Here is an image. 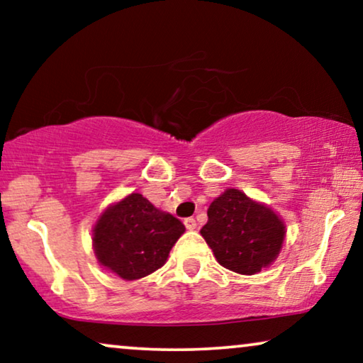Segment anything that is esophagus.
Instances as JSON below:
<instances>
[{
    "mask_svg": "<svg viewBox=\"0 0 363 363\" xmlns=\"http://www.w3.org/2000/svg\"><path fill=\"white\" fill-rule=\"evenodd\" d=\"M185 226H186V230H190V231H193V230H196V220L195 218H186L185 221Z\"/></svg>",
    "mask_w": 363,
    "mask_h": 363,
    "instance_id": "34e87169",
    "label": "esophagus"
}]
</instances>
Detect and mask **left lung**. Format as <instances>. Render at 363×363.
<instances>
[{"label":"left lung","instance_id":"left-lung-1","mask_svg":"<svg viewBox=\"0 0 363 363\" xmlns=\"http://www.w3.org/2000/svg\"><path fill=\"white\" fill-rule=\"evenodd\" d=\"M200 233L223 267L251 276L279 256L286 226L269 206L228 188L208 208Z\"/></svg>","mask_w":363,"mask_h":363}]
</instances>
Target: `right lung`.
Masks as SVG:
<instances>
[{"label": "right lung", "instance_id": "1", "mask_svg": "<svg viewBox=\"0 0 363 363\" xmlns=\"http://www.w3.org/2000/svg\"><path fill=\"white\" fill-rule=\"evenodd\" d=\"M185 226L158 210L140 193H130L99 216L92 230L99 264L125 281L152 274L167 262Z\"/></svg>", "mask_w": 363, "mask_h": 363}]
</instances>
